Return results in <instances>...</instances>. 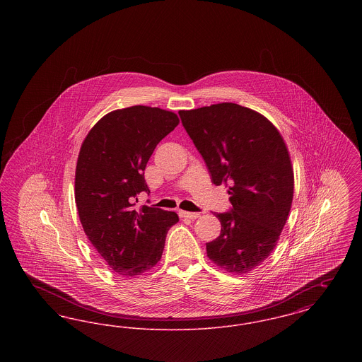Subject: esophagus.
Instances as JSON below:
<instances>
[{
	"label": "esophagus",
	"instance_id": "esophagus-1",
	"mask_svg": "<svg viewBox=\"0 0 362 362\" xmlns=\"http://www.w3.org/2000/svg\"><path fill=\"white\" fill-rule=\"evenodd\" d=\"M179 214H180V217H183V218H189V220H197L198 217H201V216H199V213H189V211H183V210H180V211H179Z\"/></svg>",
	"mask_w": 362,
	"mask_h": 362
}]
</instances>
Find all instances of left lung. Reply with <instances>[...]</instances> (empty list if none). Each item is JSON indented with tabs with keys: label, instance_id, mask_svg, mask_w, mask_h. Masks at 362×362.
I'll return each instance as SVG.
<instances>
[{
	"label": "left lung",
	"instance_id": "obj_1",
	"mask_svg": "<svg viewBox=\"0 0 362 362\" xmlns=\"http://www.w3.org/2000/svg\"><path fill=\"white\" fill-rule=\"evenodd\" d=\"M179 115L211 182L230 195V211L216 213L221 233L206 243L207 258L226 273L247 274L273 252L291 211L294 176L288 146L266 117L239 104H211Z\"/></svg>",
	"mask_w": 362,
	"mask_h": 362
}]
</instances>
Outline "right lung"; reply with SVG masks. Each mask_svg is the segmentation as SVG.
<instances>
[{
	"label": "right lung",
	"mask_w": 362,
	"mask_h": 362,
	"mask_svg": "<svg viewBox=\"0 0 362 362\" xmlns=\"http://www.w3.org/2000/svg\"><path fill=\"white\" fill-rule=\"evenodd\" d=\"M177 124L173 111L133 105L105 114L81 144L74 177L78 217L98 254L119 276L152 270L179 221L175 211L133 207L137 194L148 191L149 157Z\"/></svg>",
	"instance_id": "add662e5"
}]
</instances>
